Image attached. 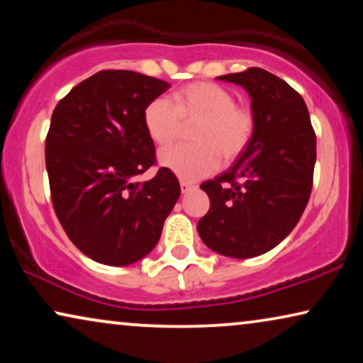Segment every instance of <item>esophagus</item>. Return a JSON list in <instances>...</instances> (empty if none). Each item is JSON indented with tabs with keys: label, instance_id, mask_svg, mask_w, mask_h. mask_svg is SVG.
I'll use <instances>...</instances> for the list:
<instances>
[{
	"label": "esophagus",
	"instance_id": "esophagus-1",
	"mask_svg": "<svg viewBox=\"0 0 363 363\" xmlns=\"http://www.w3.org/2000/svg\"><path fill=\"white\" fill-rule=\"evenodd\" d=\"M180 188H182V193H186V191H190L191 188H195V185H193V183H188L185 180H182L180 182Z\"/></svg>",
	"mask_w": 363,
	"mask_h": 363
}]
</instances>
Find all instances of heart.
Masks as SVG:
<instances>
[{
  "instance_id": "obj_1",
  "label": "heart",
  "mask_w": 363,
  "mask_h": 363,
  "mask_svg": "<svg viewBox=\"0 0 363 363\" xmlns=\"http://www.w3.org/2000/svg\"><path fill=\"white\" fill-rule=\"evenodd\" d=\"M172 104L157 97L143 111V125L158 147H168L182 135L183 125H195V145L167 148L158 160L167 170L183 180L210 175L223 162L241 157L255 135V113L250 107L235 104L228 89L213 82H193L173 94Z\"/></svg>"
}]
</instances>
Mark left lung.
Masks as SVG:
<instances>
[{"instance_id": "1", "label": "left lung", "mask_w": 363, "mask_h": 363, "mask_svg": "<svg viewBox=\"0 0 363 363\" xmlns=\"http://www.w3.org/2000/svg\"><path fill=\"white\" fill-rule=\"evenodd\" d=\"M218 79L246 89L256 125L230 170L201 183L210 210L198 233L218 255L247 259L279 245L301 220L312 191L315 132L304 99L274 74L250 67Z\"/></svg>"}]
</instances>
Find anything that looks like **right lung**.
<instances>
[{"mask_svg": "<svg viewBox=\"0 0 363 363\" xmlns=\"http://www.w3.org/2000/svg\"><path fill=\"white\" fill-rule=\"evenodd\" d=\"M170 84L133 71H101L72 87L54 108L46 137L52 206L79 251L107 266L145 257L160 240L180 183L155 165L143 125L147 104Z\"/></svg>", "mask_w": 363, "mask_h": 363, "instance_id": "1", "label": "right lung"}]
</instances>
